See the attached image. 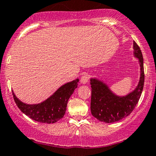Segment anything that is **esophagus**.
<instances>
[{
    "label": "esophagus",
    "mask_w": 156,
    "mask_h": 156,
    "mask_svg": "<svg viewBox=\"0 0 156 156\" xmlns=\"http://www.w3.org/2000/svg\"><path fill=\"white\" fill-rule=\"evenodd\" d=\"M89 77L90 76H89V75H88V74H84L81 78V84H86L88 81V80H89Z\"/></svg>",
    "instance_id": "obj_1"
}]
</instances>
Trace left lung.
I'll return each instance as SVG.
<instances>
[{
    "label": "left lung",
    "mask_w": 156,
    "mask_h": 156,
    "mask_svg": "<svg viewBox=\"0 0 156 156\" xmlns=\"http://www.w3.org/2000/svg\"><path fill=\"white\" fill-rule=\"evenodd\" d=\"M134 56L138 59L140 79L135 89L127 95L120 96L113 93L101 80L91 78L92 88L91 113L94 117L105 123H114L130 115L139 101L144 87V74L143 56L140 47L134 42Z\"/></svg>",
    "instance_id": "8db88e82"
}]
</instances>
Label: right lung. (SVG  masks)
<instances>
[{
    "label": "right lung",
    "mask_w": 156,
    "mask_h": 156,
    "mask_svg": "<svg viewBox=\"0 0 156 156\" xmlns=\"http://www.w3.org/2000/svg\"><path fill=\"white\" fill-rule=\"evenodd\" d=\"M79 79L64 84L51 96L38 104H26L19 100L13 92L14 99L17 106L31 119L40 123H54L63 118L71 95L78 87Z\"/></svg>",
    "instance_id": "right-lung-1"
}]
</instances>
